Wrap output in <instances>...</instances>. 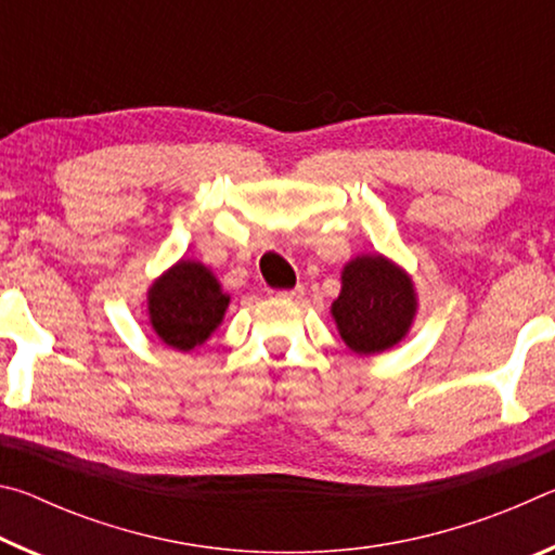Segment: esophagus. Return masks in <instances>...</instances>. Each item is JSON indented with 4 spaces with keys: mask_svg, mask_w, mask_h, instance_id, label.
Returning <instances> with one entry per match:
<instances>
[{
    "mask_svg": "<svg viewBox=\"0 0 555 555\" xmlns=\"http://www.w3.org/2000/svg\"><path fill=\"white\" fill-rule=\"evenodd\" d=\"M304 286H296V288H288V291H276V296H281V298H291V300H294V298H300V296H304Z\"/></svg>",
    "mask_w": 555,
    "mask_h": 555,
    "instance_id": "esophagus-1",
    "label": "esophagus"
}]
</instances>
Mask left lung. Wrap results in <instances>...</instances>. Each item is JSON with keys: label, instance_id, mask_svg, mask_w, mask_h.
<instances>
[{"label": "left lung", "instance_id": "left-lung-1", "mask_svg": "<svg viewBox=\"0 0 555 555\" xmlns=\"http://www.w3.org/2000/svg\"><path fill=\"white\" fill-rule=\"evenodd\" d=\"M331 311L352 352L377 354L409 333L416 294L397 264L382 255H364L343 269V291Z\"/></svg>", "mask_w": 555, "mask_h": 555}]
</instances>
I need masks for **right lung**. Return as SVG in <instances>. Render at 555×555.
<instances>
[{"mask_svg":"<svg viewBox=\"0 0 555 555\" xmlns=\"http://www.w3.org/2000/svg\"><path fill=\"white\" fill-rule=\"evenodd\" d=\"M230 296L201 261L181 259L149 288V321L173 350L188 352L208 340L222 323Z\"/></svg>","mask_w":555,"mask_h":555,"instance_id":"add662e5","label":"right lung"}]
</instances>
